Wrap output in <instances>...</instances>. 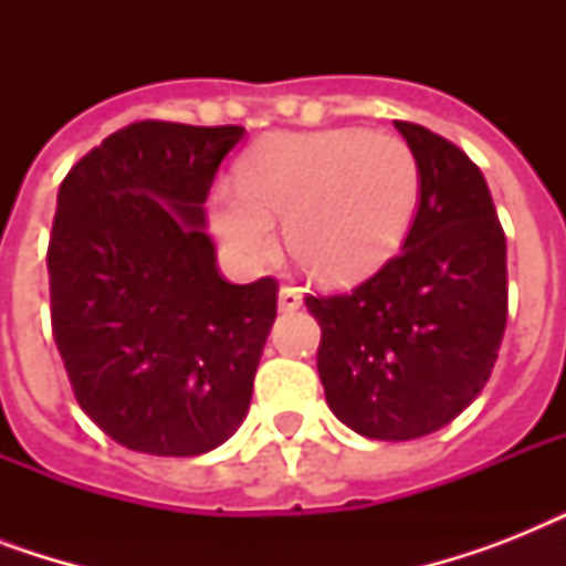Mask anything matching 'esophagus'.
Here are the masks:
<instances>
[{"instance_id": "1", "label": "esophagus", "mask_w": 566, "mask_h": 566, "mask_svg": "<svg viewBox=\"0 0 566 566\" xmlns=\"http://www.w3.org/2000/svg\"><path fill=\"white\" fill-rule=\"evenodd\" d=\"M302 305V293L296 287H282L279 291V311H296Z\"/></svg>"}]
</instances>
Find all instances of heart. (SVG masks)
<instances>
[{
  "mask_svg": "<svg viewBox=\"0 0 566 566\" xmlns=\"http://www.w3.org/2000/svg\"><path fill=\"white\" fill-rule=\"evenodd\" d=\"M420 164L394 135L332 128L273 135L238 164V188H217L213 226L243 261L275 249V222L302 270L349 282L376 270L408 229Z\"/></svg>",
  "mask_w": 566,
  "mask_h": 566,
  "instance_id": "b5f03b06",
  "label": "heart"
}]
</instances>
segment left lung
<instances>
[{
	"instance_id": "obj_1",
	"label": "left lung",
	"mask_w": 566,
	"mask_h": 566,
	"mask_svg": "<svg viewBox=\"0 0 566 566\" xmlns=\"http://www.w3.org/2000/svg\"><path fill=\"white\" fill-rule=\"evenodd\" d=\"M396 128L420 164L402 249L353 291L305 296L328 408L373 440L455 420L488 385L509 319L505 231L482 170L429 128Z\"/></svg>"
}]
</instances>
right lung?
Returning <instances> with one entry per match:
<instances>
[{
    "mask_svg": "<svg viewBox=\"0 0 566 566\" xmlns=\"http://www.w3.org/2000/svg\"><path fill=\"white\" fill-rule=\"evenodd\" d=\"M243 132L140 119L57 190L52 335L82 411L135 452L202 455L249 411L279 282H226L202 231L213 176Z\"/></svg>",
    "mask_w": 566,
    "mask_h": 566,
    "instance_id": "obj_1",
    "label": "right lung"
}]
</instances>
